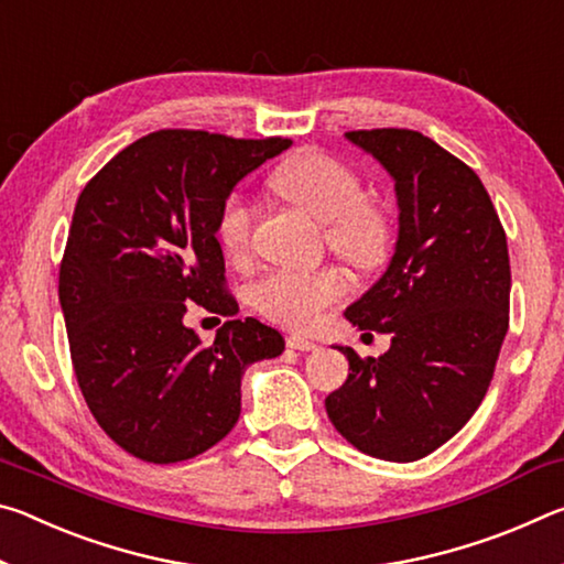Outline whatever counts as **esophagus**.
I'll list each match as a JSON object with an SVG mask.
<instances>
[{
	"label": "esophagus",
	"instance_id": "obj_1",
	"mask_svg": "<svg viewBox=\"0 0 564 564\" xmlns=\"http://www.w3.org/2000/svg\"><path fill=\"white\" fill-rule=\"evenodd\" d=\"M289 348H293V350H316L318 348V343H313V340H308L305 336H289Z\"/></svg>",
	"mask_w": 564,
	"mask_h": 564
}]
</instances>
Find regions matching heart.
Listing matches in <instances>:
<instances>
[{"label": "heart", "instance_id": "obj_1", "mask_svg": "<svg viewBox=\"0 0 564 564\" xmlns=\"http://www.w3.org/2000/svg\"><path fill=\"white\" fill-rule=\"evenodd\" d=\"M275 194L326 221L333 251L358 269L383 263L393 241V228L383 206L362 198L358 171L336 156L303 151L273 171ZM256 206L243 194H228L218 208L216 238L231 261L251 253ZM348 295V279L338 265L321 269H273L251 285V303L281 326L313 328L326 311Z\"/></svg>", "mask_w": 564, "mask_h": 564}]
</instances>
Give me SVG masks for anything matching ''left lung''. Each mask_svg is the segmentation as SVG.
Returning a JSON list of instances; mask_svg holds the SVG:
<instances>
[{
  "label": "left lung",
  "instance_id": "8db88e82",
  "mask_svg": "<svg viewBox=\"0 0 564 564\" xmlns=\"http://www.w3.org/2000/svg\"><path fill=\"white\" fill-rule=\"evenodd\" d=\"M346 139L393 176L400 212L390 265L346 318L393 338L380 358L338 346L350 373L326 410L360 453L410 463L451 441L488 393L510 321L508 238L482 181L433 139Z\"/></svg>",
  "mask_w": 564,
  "mask_h": 564
}]
</instances>
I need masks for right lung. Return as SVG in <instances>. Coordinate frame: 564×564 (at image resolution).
Returning <instances> with one entry per match:
<instances>
[{
  "label": "right lung",
  "mask_w": 564,
  "mask_h": 564,
  "mask_svg": "<svg viewBox=\"0 0 564 564\" xmlns=\"http://www.w3.org/2000/svg\"><path fill=\"white\" fill-rule=\"evenodd\" d=\"M291 139L161 129L119 151L79 194L59 269L76 383L113 443L156 465L214 447L241 415V378L285 343L256 318L226 321L212 346L186 303L236 316L218 208Z\"/></svg>",
  "instance_id": "right-lung-1"
}]
</instances>
